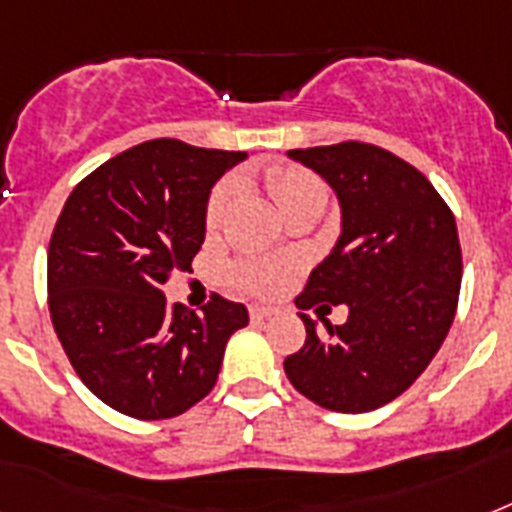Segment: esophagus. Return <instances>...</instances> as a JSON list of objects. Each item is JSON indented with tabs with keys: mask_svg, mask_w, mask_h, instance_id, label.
I'll use <instances>...</instances> for the list:
<instances>
[{
	"mask_svg": "<svg viewBox=\"0 0 512 512\" xmlns=\"http://www.w3.org/2000/svg\"><path fill=\"white\" fill-rule=\"evenodd\" d=\"M249 316H252V321H265L273 319L276 311H273V308H263V305H252V308H249Z\"/></svg>",
	"mask_w": 512,
	"mask_h": 512,
	"instance_id": "34e87169",
	"label": "esophagus"
}]
</instances>
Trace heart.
Returning <instances> with one entry per match:
<instances>
[{
  "instance_id": "heart-1",
  "label": "heart",
  "mask_w": 512,
  "mask_h": 512,
  "mask_svg": "<svg viewBox=\"0 0 512 512\" xmlns=\"http://www.w3.org/2000/svg\"><path fill=\"white\" fill-rule=\"evenodd\" d=\"M268 191L276 199V204L289 209L297 201L305 199H327L324 183L311 172L300 170V167H279V170L268 172ZM233 196V183H220L209 196L207 204V225L217 228L225 215V207ZM231 281L236 287L255 292V295H273L279 292L284 284V265L271 263V260H247L231 268Z\"/></svg>"
}]
</instances>
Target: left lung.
<instances>
[{"instance_id": "8db88e82", "label": "left lung", "mask_w": 512, "mask_h": 512, "mask_svg": "<svg viewBox=\"0 0 512 512\" xmlns=\"http://www.w3.org/2000/svg\"><path fill=\"white\" fill-rule=\"evenodd\" d=\"M287 156L340 204V236L295 303L348 305V321L321 319L327 335H319L300 313L308 337L284 372L313 404L372 412L428 369L452 327L462 281L457 223L428 177L385 148L337 143Z\"/></svg>"}]
</instances>
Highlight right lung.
Segmentation results:
<instances>
[{
    "label": "right lung",
    "mask_w": 512,
    "mask_h": 512,
    "mask_svg": "<svg viewBox=\"0 0 512 512\" xmlns=\"http://www.w3.org/2000/svg\"><path fill=\"white\" fill-rule=\"evenodd\" d=\"M244 151L148 140L108 159L63 204L47 252L52 327L95 396L138 420H170L215 388L225 345L247 327L215 295L201 313L162 287L191 271L212 185Z\"/></svg>",
    "instance_id": "1"
}]
</instances>
